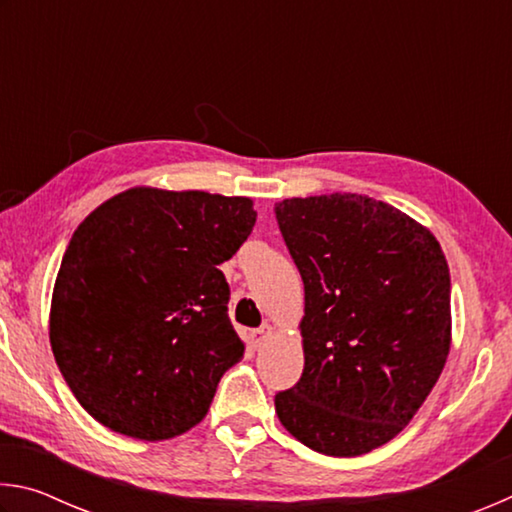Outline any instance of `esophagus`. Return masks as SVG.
I'll return each mask as SVG.
<instances>
[{"mask_svg": "<svg viewBox=\"0 0 512 512\" xmlns=\"http://www.w3.org/2000/svg\"><path fill=\"white\" fill-rule=\"evenodd\" d=\"M268 334H271V325H262V327L253 329V332H250V341H253V348H262Z\"/></svg>", "mask_w": 512, "mask_h": 512, "instance_id": "obj_1", "label": "esophagus"}]
</instances>
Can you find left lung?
<instances>
[{
    "instance_id": "obj_1",
    "label": "left lung",
    "mask_w": 512,
    "mask_h": 512,
    "mask_svg": "<svg viewBox=\"0 0 512 512\" xmlns=\"http://www.w3.org/2000/svg\"><path fill=\"white\" fill-rule=\"evenodd\" d=\"M275 219L305 284L298 384L275 395L302 445L361 456L427 400L452 339L449 266L436 237L359 194L287 198Z\"/></svg>"
}]
</instances>
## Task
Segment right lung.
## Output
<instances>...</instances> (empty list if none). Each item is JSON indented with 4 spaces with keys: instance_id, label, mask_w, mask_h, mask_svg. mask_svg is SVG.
I'll list each match as a JSON object with an SVG mask.
<instances>
[{
    "instance_id": "right-lung-1",
    "label": "right lung",
    "mask_w": 512,
    "mask_h": 512,
    "mask_svg": "<svg viewBox=\"0 0 512 512\" xmlns=\"http://www.w3.org/2000/svg\"><path fill=\"white\" fill-rule=\"evenodd\" d=\"M255 221L244 196L135 187L76 228L49 341L67 386L103 427L167 440L205 418L223 372L244 357L216 266Z\"/></svg>"
}]
</instances>
